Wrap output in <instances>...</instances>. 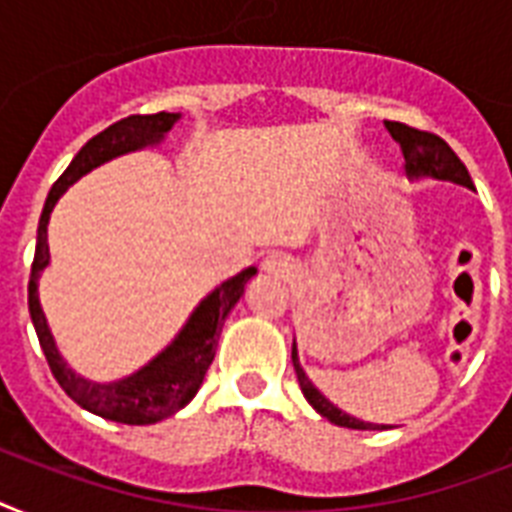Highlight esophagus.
Masks as SVG:
<instances>
[{"mask_svg":"<svg viewBox=\"0 0 512 512\" xmlns=\"http://www.w3.org/2000/svg\"><path fill=\"white\" fill-rule=\"evenodd\" d=\"M263 271L271 273V276H281V279H289L295 273V265L292 260L284 255H271L263 260Z\"/></svg>","mask_w":512,"mask_h":512,"instance_id":"1","label":"esophagus"}]
</instances>
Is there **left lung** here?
<instances>
[{
  "mask_svg": "<svg viewBox=\"0 0 512 512\" xmlns=\"http://www.w3.org/2000/svg\"><path fill=\"white\" fill-rule=\"evenodd\" d=\"M385 130L390 132V138L396 140L401 146V154H404L406 162V177L412 180H422V177H433V180H446V183L465 185L473 191V180L468 175V167L460 162V156L454 154L452 148L446 146V140H441L433 132L414 130V127H406L401 122H385ZM292 364H295L297 382H300V390L303 396L308 398V404L327 417L329 422H335L340 428H353V430H385V425H374V422L356 420L353 414L342 412L340 406H335L324 393H321L316 385L311 382V377L305 374V369L300 366V356H297V342H292Z\"/></svg>",
  "mask_w": 512,
  "mask_h": 512,
  "instance_id": "1",
  "label": "left lung"
}]
</instances>
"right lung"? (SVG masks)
<instances>
[{
    "instance_id": "1",
    "label": "right lung",
    "mask_w": 512,
    "mask_h": 512,
    "mask_svg": "<svg viewBox=\"0 0 512 512\" xmlns=\"http://www.w3.org/2000/svg\"><path fill=\"white\" fill-rule=\"evenodd\" d=\"M177 122H180V114H167V111L127 116L87 140L82 151L74 156V162L68 164V170L58 177V183L50 188V196L44 201L42 217H39V228H36L34 265H31V279H28V311H31V321H34L36 337L47 356V364H50L55 380L60 382V388L66 390L82 409L98 414L103 420L122 422V425H154L159 420H167L199 393L204 374L215 358L217 337L223 332L225 319L233 311V305L241 300L244 287L252 281L257 268L236 273L233 279L212 289L193 308L175 340L164 350H159L148 364L140 366L138 372L119 377L114 382H95L76 374L66 358L60 356L58 342L52 337L47 316L39 303V279H42L44 268L50 265L47 223H50L58 199L68 191V185H74L79 177H84L100 164L111 162L116 156L159 146Z\"/></svg>"
}]
</instances>
